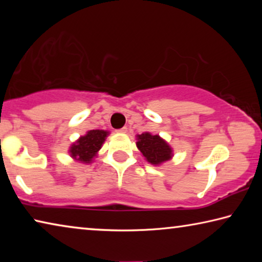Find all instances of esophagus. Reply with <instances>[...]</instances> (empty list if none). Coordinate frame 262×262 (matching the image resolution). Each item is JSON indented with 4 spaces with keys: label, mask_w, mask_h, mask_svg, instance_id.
<instances>
[{
    "label": "esophagus",
    "mask_w": 262,
    "mask_h": 262,
    "mask_svg": "<svg viewBox=\"0 0 262 262\" xmlns=\"http://www.w3.org/2000/svg\"><path fill=\"white\" fill-rule=\"evenodd\" d=\"M117 132L121 133V134H125V133H127V127H122V128H120V129H118Z\"/></svg>",
    "instance_id": "1"
}]
</instances>
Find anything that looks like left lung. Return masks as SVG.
<instances>
[{
	"mask_svg": "<svg viewBox=\"0 0 262 262\" xmlns=\"http://www.w3.org/2000/svg\"><path fill=\"white\" fill-rule=\"evenodd\" d=\"M136 147L152 165H159L166 161H170L173 156V150L165 140L159 135H152L150 133H143L137 135Z\"/></svg>",
	"mask_w": 262,
	"mask_h": 262,
	"instance_id": "1",
	"label": "left lung"
}]
</instances>
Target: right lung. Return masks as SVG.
Instances as JSON below:
<instances>
[{
	"label": "right lung",
	"instance_id": "obj_1",
	"mask_svg": "<svg viewBox=\"0 0 262 262\" xmlns=\"http://www.w3.org/2000/svg\"><path fill=\"white\" fill-rule=\"evenodd\" d=\"M108 134V132L100 129L89 130L85 135L81 136L72 144V147L69 149L70 156L75 161L85 164L91 163L97 156V152L100 150Z\"/></svg>",
	"mask_w": 262,
	"mask_h": 262
}]
</instances>
